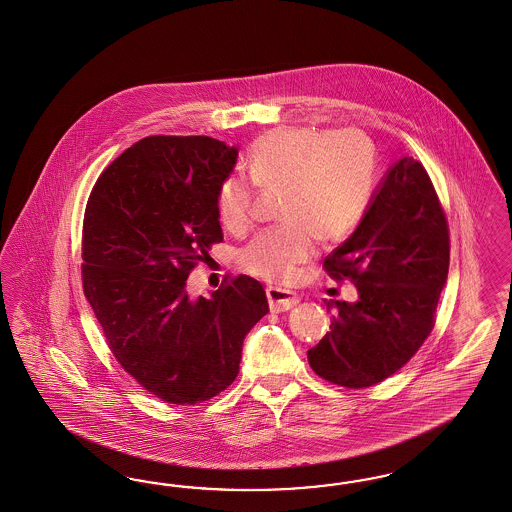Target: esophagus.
<instances>
[{"instance_id": "esophagus-1", "label": "esophagus", "mask_w": 512, "mask_h": 512, "mask_svg": "<svg viewBox=\"0 0 512 512\" xmlns=\"http://www.w3.org/2000/svg\"><path fill=\"white\" fill-rule=\"evenodd\" d=\"M266 299H268L270 310L276 312V314L287 312V310H291L299 304L297 295H293L285 289H278V287H266Z\"/></svg>"}]
</instances>
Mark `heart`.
<instances>
[{
	"label": "heart",
	"mask_w": 512,
	"mask_h": 512,
	"mask_svg": "<svg viewBox=\"0 0 512 512\" xmlns=\"http://www.w3.org/2000/svg\"><path fill=\"white\" fill-rule=\"evenodd\" d=\"M244 176L225 177L217 189L219 221L242 236L253 225L257 187L283 191L280 227L257 234L242 251V266L266 282H289L318 246L352 234L371 204L376 159L359 130L289 126L251 145Z\"/></svg>",
	"instance_id": "1"
}]
</instances>
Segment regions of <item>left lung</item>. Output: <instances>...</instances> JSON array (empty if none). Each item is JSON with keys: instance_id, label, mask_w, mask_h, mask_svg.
Returning a JSON list of instances; mask_svg holds the SVG:
<instances>
[{"instance_id": "obj_1", "label": "left lung", "mask_w": 512, "mask_h": 512, "mask_svg": "<svg viewBox=\"0 0 512 512\" xmlns=\"http://www.w3.org/2000/svg\"><path fill=\"white\" fill-rule=\"evenodd\" d=\"M450 263V230L420 160H399L352 236L323 270L355 283L359 300H335L331 331L308 350L323 380L371 388L405 367L435 327Z\"/></svg>"}]
</instances>
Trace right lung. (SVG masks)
Instances as JSON below:
<instances>
[{
	"label": "right lung",
	"mask_w": 512,
	"mask_h": 512,
	"mask_svg": "<svg viewBox=\"0 0 512 512\" xmlns=\"http://www.w3.org/2000/svg\"><path fill=\"white\" fill-rule=\"evenodd\" d=\"M238 149L210 136H147L96 179L83 217V291L117 363L170 405L234 382L268 314L263 285L227 276L191 299L187 278L223 242L215 196Z\"/></svg>",
	"instance_id": "1"
}]
</instances>
